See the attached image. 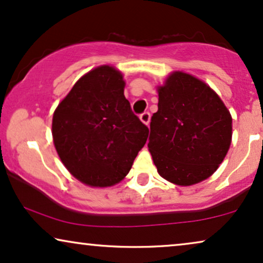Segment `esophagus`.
<instances>
[{
  "mask_svg": "<svg viewBox=\"0 0 263 263\" xmlns=\"http://www.w3.org/2000/svg\"><path fill=\"white\" fill-rule=\"evenodd\" d=\"M139 119H141V121L143 122V124L148 125L149 121H151V112L144 111V112H143V114L139 115Z\"/></svg>",
  "mask_w": 263,
  "mask_h": 263,
  "instance_id": "esophagus-1",
  "label": "esophagus"
}]
</instances>
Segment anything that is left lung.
<instances>
[{"mask_svg": "<svg viewBox=\"0 0 263 263\" xmlns=\"http://www.w3.org/2000/svg\"><path fill=\"white\" fill-rule=\"evenodd\" d=\"M148 148L159 175L178 185L199 183L223 161L232 139V116L212 89L176 71L159 87Z\"/></svg>", "mask_w": 263, "mask_h": 263, "instance_id": "left-lung-1", "label": "left lung"}]
</instances>
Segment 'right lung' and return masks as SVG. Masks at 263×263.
Masks as SVG:
<instances>
[{"label":"right lung","mask_w":263,"mask_h":263,"mask_svg":"<svg viewBox=\"0 0 263 263\" xmlns=\"http://www.w3.org/2000/svg\"><path fill=\"white\" fill-rule=\"evenodd\" d=\"M120 71L103 65L82 76L59 103L52 121L54 147L82 183L120 182L148 138L149 128L124 96Z\"/></svg>","instance_id":"1"}]
</instances>
